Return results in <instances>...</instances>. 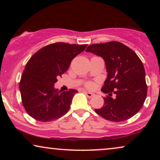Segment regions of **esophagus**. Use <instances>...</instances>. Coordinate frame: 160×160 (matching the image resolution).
I'll return each mask as SVG.
<instances>
[{"mask_svg":"<svg viewBox=\"0 0 160 160\" xmlns=\"http://www.w3.org/2000/svg\"><path fill=\"white\" fill-rule=\"evenodd\" d=\"M84 92L85 93V95H86L87 97L88 98H92V97H93L94 96V94L93 93H92V92H87V91H84Z\"/></svg>","mask_w":160,"mask_h":160,"instance_id":"34e87169","label":"esophagus"}]
</instances>
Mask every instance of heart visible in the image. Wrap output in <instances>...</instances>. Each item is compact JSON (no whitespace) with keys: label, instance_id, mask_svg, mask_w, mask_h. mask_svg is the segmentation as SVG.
<instances>
[{"label":"heart","instance_id":"1","mask_svg":"<svg viewBox=\"0 0 160 160\" xmlns=\"http://www.w3.org/2000/svg\"><path fill=\"white\" fill-rule=\"evenodd\" d=\"M86 86H87V87H88V88H92V82H87V84H86Z\"/></svg>","mask_w":160,"mask_h":160}]
</instances>
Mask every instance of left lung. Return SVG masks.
Masks as SVG:
<instances>
[{"label": "left lung", "mask_w": 160, "mask_h": 160, "mask_svg": "<svg viewBox=\"0 0 160 160\" xmlns=\"http://www.w3.org/2000/svg\"><path fill=\"white\" fill-rule=\"evenodd\" d=\"M89 52L100 56L108 73L101 91L108 94L102 108L95 112L111 122L124 121L136 114L143 106L147 95L145 70L138 56L122 43L110 41L91 44ZM115 98H112V94Z\"/></svg>", "instance_id": "1"}]
</instances>
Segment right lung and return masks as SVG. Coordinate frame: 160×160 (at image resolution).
I'll return each instance as SVG.
<instances>
[{
    "mask_svg": "<svg viewBox=\"0 0 160 160\" xmlns=\"http://www.w3.org/2000/svg\"><path fill=\"white\" fill-rule=\"evenodd\" d=\"M87 47L58 42L41 48L30 58L19 82L22 103L28 115L37 121L47 122L58 119L68 111L78 91L71 89L61 92L54 85L67 71L72 60Z\"/></svg>",
    "mask_w": 160,
    "mask_h": 160,
    "instance_id": "add662e5",
    "label": "right lung"
}]
</instances>
